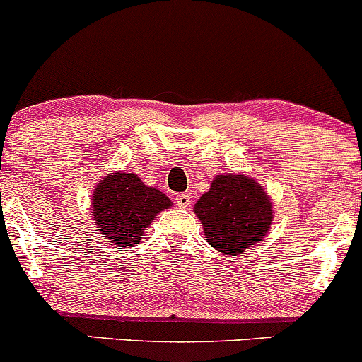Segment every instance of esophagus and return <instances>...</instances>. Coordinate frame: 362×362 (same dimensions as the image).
Wrapping results in <instances>:
<instances>
[{
  "instance_id": "obj_1",
  "label": "esophagus",
  "mask_w": 362,
  "mask_h": 362,
  "mask_svg": "<svg viewBox=\"0 0 362 362\" xmlns=\"http://www.w3.org/2000/svg\"><path fill=\"white\" fill-rule=\"evenodd\" d=\"M178 207H189L190 206V195L189 194H178L175 197Z\"/></svg>"
}]
</instances>
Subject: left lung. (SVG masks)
Listing matches in <instances>:
<instances>
[{
	"mask_svg": "<svg viewBox=\"0 0 362 362\" xmlns=\"http://www.w3.org/2000/svg\"><path fill=\"white\" fill-rule=\"evenodd\" d=\"M211 247L236 255L259 243L271 228V199L245 175H218L211 189L195 202Z\"/></svg>",
	"mask_w": 362,
	"mask_h": 362,
	"instance_id": "1",
	"label": "left lung"
}]
</instances>
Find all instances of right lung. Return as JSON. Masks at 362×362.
<instances>
[{
	"label": "right lung",
	"instance_id": "obj_1",
	"mask_svg": "<svg viewBox=\"0 0 362 362\" xmlns=\"http://www.w3.org/2000/svg\"><path fill=\"white\" fill-rule=\"evenodd\" d=\"M170 199L158 189L144 185L134 173H114L103 178L91 199L93 216L102 233L117 247H132L143 238L144 228Z\"/></svg>",
	"mask_w": 362,
	"mask_h": 362
}]
</instances>
